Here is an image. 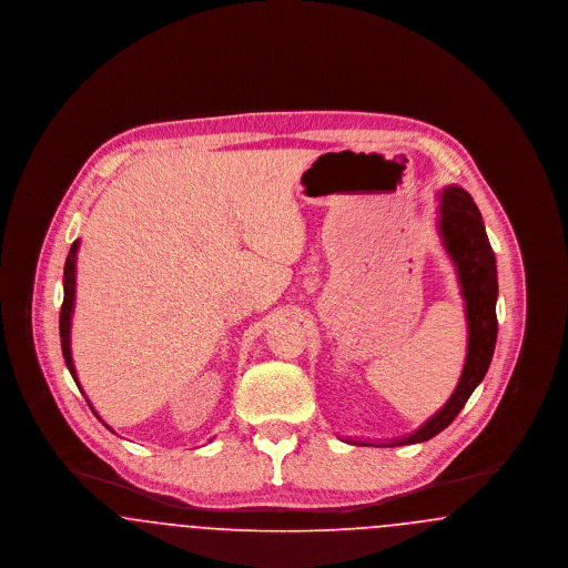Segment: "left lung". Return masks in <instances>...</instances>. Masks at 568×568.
Wrapping results in <instances>:
<instances>
[{"instance_id":"obj_1","label":"left lung","mask_w":568,"mask_h":568,"mask_svg":"<svg viewBox=\"0 0 568 568\" xmlns=\"http://www.w3.org/2000/svg\"><path fill=\"white\" fill-rule=\"evenodd\" d=\"M438 234L445 251L456 264L459 287L466 308L468 324V349L464 371L459 375L458 385L436 415H433L419 430L398 438L385 447L413 445L430 440L433 436L443 433L456 417L459 410L475 392V387L486 377L496 336H498V320H496V297H498V278H496V257L491 244L487 241L486 225L477 204L470 193L458 185H449L440 193L438 206Z\"/></svg>"}]
</instances>
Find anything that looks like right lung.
Returning a JSON list of instances; mask_svg holds the SVG:
<instances>
[{"instance_id": "right-lung-1", "label": "right lung", "mask_w": 568, "mask_h": 568, "mask_svg": "<svg viewBox=\"0 0 568 568\" xmlns=\"http://www.w3.org/2000/svg\"><path fill=\"white\" fill-rule=\"evenodd\" d=\"M79 241H74L70 246V253H68V260H65V266H63V304H61V313H59V336H61V352H63V359H65V366L70 371L72 378L77 381V385L81 387L79 377H77V368H74V362H72V349H70V327H72V313H74V297H77V253H79ZM89 403V400H87ZM91 406V403H89ZM93 410V406H91ZM95 413V410H93ZM95 417L102 422V417L95 413ZM104 424V422H102ZM109 428L110 433H114L110 428L109 424H104Z\"/></svg>"}]
</instances>
